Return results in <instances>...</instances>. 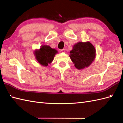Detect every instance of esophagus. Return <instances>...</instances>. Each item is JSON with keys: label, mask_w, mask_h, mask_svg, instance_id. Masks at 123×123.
<instances>
[{"label": "esophagus", "mask_w": 123, "mask_h": 123, "mask_svg": "<svg viewBox=\"0 0 123 123\" xmlns=\"http://www.w3.org/2000/svg\"><path fill=\"white\" fill-rule=\"evenodd\" d=\"M61 52L62 53H65V52H66V49H61Z\"/></svg>", "instance_id": "esophagus-1"}]
</instances>
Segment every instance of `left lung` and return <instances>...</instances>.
<instances>
[{
	"label": "left lung",
	"instance_id": "1",
	"mask_svg": "<svg viewBox=\"0 0 123 123\" xmlns=\"http://www.w3.org/2000/svg\"><path fill=\"white\" fill-rule=\"evenodd\" d=\"M69 56L74 67L82 70L89 67L96 57V49L90 42H79L75 44Z\"/></svg>",
	"mask_w": 123,
	"mask_h": 123
}]
</instances>
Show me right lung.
<instances>
[{
    "label": "right lung",
    "instance_id": "1",
    "mask_svg": "<svg viewBox=\"0 0 123 123\" xmlns=\"http://www.w3.org/2000/svg\"><path fill=\"white\" fill-rule=\"evenodd\" d=\"M56 53H57V51L55 49H52L46 45H42L40 49H36L34 52L36 60L44 67H47L48 64L52 63Z\"/></svg>",
    "mask_w": 123,
    "mask_h": 123
}]
</instances>
